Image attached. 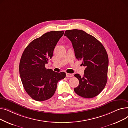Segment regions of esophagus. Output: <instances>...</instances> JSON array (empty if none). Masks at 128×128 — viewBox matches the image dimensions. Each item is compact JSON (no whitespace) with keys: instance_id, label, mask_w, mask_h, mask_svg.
<instances>
[{"instance_id":"esophagus-1","label":"esophagus","mask_w":128,"mask_h":128,"mask_svg":"<svg viewBox=\"0 0 128 128\" xmlns=\"http://www.w3.org/2000/svg\"><path fill=\"white\" fill-rule=\"evenodd\" d=\"M66 76L67 77H72L73 76V74H70V73H66Z\"/></svg>"}]
</instances>
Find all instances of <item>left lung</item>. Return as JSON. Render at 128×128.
<instances>
[{"label": "left lung", "mask_w": 128, "mask_h": 128, "mask_svg": "<svg viewBox=\"0 0 128 128\" xmlns=\"http://www.w3.org/2000/svg\"><path fill=\"white\" fill-rule=\"evenodd\" d=\"M64 36L71 41L76 58L82 60L86 67L83 77L78 74L74 75L79 80L74 91L84 98L97 96L107 80L108 58L105 48L94 37L82 30H67Z\"/></svg>", "instance_id": "left-lung-1"}]
</instances>
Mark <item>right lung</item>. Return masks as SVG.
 <instances>
[{
  "instance_id": "1",
  "label": "right lung",
  "mask_w": 128,
  "mask_h": 128,
  "mask_svg": "<svg viewBox=\"0 0 128 128\" xmlns=\"http://www.w3.org/2000/svg\"><path fill=\"white\" fill-rule=\"evenodd\" d=\"M64 32H46L33 40L23 52L19 65L20 77L26 92L37 101L51 98L56 91L58 82L66 76L64 72H56L45 68Z\"/></svg>"
}]
</instances>
